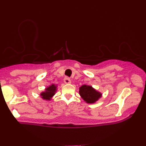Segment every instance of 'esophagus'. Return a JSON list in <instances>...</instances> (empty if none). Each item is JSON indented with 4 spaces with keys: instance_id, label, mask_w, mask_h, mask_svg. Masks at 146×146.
I'll use <instances>...</instances> for the list:
<instances>
[{
    "instance_id": "34e87169",
    "label": "esophagus",
    "mask_w": 146,
    "mask_h": 146,
    "mask_svg": "<svg viewBox=\"0 0 146 146\" xmlns=\"http://www.w3.org/2000/svg\"><path fill=\"white\" fill-rule=\"evenodd\" d=\"M64 82L65 84H70L71 83L70 79L68 77H65L64 78Z\"/></svg>"
}]
</instances>
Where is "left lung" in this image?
<instances>
[{"label": "left lung", "mask_w": 146, "mask_h": 146, "mask_svg": "<svg viewBox=\"0 0 146 146\" xmlns=\"http://www.w3.org/2000/svg\"><path fill=\"white\" fill-rule=\"evenodd\" d=\"M79 94L86 103L93 104L102 97V94L96 90L91 86L82 85L79 88Z\"/></svg>", "instance_id": "8db88e82"}]
</instances>
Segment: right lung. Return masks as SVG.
<instances>
[{
	"label": "right lung",
	"mask_w": 146,
	"mask_h": 146,
	"mask_svg": "<svg viewBox=\"0 0 146 146\" xmlns=\"http://www.w3.org/2000/svg\"><path fill=\"white\" fill-rule=\"evenodd\" d=\"M57 90V86L55 84H51L50 86L46 88L45 91L40 94V96L42 99L46 100H50L52 98L55 94Z\"/></svg>",
	"instance_id": "add662e5"
}]
</instances>
